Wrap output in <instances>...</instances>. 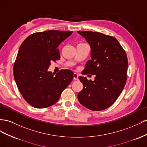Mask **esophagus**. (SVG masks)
Returning a JSON list of instances; mask_svg holds the SVG:
<instances>
[{
    "label": "esophagus",
    "instance_id": "obj_1",
    "mask_svg": "<svg viewBox=\"0 0 147 147\" xmlns=\"http://www.w3.org/2000/svg\"><path fill=\"white\" fill-rule=\"evenodd\" d=\"M78 77H79V74H78V73H74L73 74V78H74V80H78Z\"/></svg>",
    "mask_w": 147,
    "mask_h": 147
}]
</instances>
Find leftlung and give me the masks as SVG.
Returning a JSON list of instances; mask_svg holds the SVG:
<instances>
[{
    "instance_id": "8db88e82",
    "label": "left lung",
    "mask_w": 147,
    "mask_h": 147,
    "mask_svg": "<svg viewBox=\"0 0 147 147\" xmlns=\"http://www.w3.org/2000/svg\"><path fill=\"white\" fill-rule=\"evenodd\" d=\"M78 32L91 48V60L86 63L82 74L95 75L93 81L79 76L83 89L78 94V100L90 110H105L115 103L126 83V53L114 37L98 32Z\"/></svg>"
}]
</instances>
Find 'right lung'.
Masks as SVG:
<instances>
[{
	"label": "right lung",
	"instance_id": "add662e5",
	"mask_svg": "<svg viewBox=\"0 0 147 147\" xmlns=\"http://www.w3.org/2000/svg\"><path fill=\"white\" fill-rule=\"evenodd\" d=\"M73 31L49 30L29 36L21 45L13 75L21 94L31 106L49 107L57 103L73 79L69 69L55 75L48 71L52 61L60 58L58 47Z\"/></svg>",
	"mask_w": 147,
	"mask_h": 147
}]
</instances>
